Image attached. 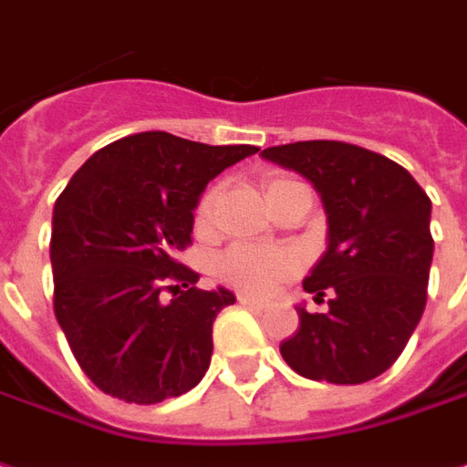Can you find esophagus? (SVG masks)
<instances>
[{
  "instance_id": "obj_1",
  "label": "esophagus",
  "mask_w": 467,
  "mask_h": 467,
  "mask_svg": "<svg viewBox=\"0 0 467 467\" xmlns=\"http://www.w3.org/2000/svg\"><path fill=\"white\" fill-rule=\"evenodd\" d=\"M237 301H240L243 306H255V309H263V306L268 304V301H265V299H258V296H250V294H240V296H237Z\"/></svg>"
}]
</instances>
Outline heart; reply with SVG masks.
I'll use <instances>...</instances> for the list:
<instances>
[{
  "mask_svg": "<svg viewBox=\"0 0 467 467\" xmlns=\"http://www.w3.org/2000/svg\"><path fill=\"white\" fill-rule=\"evenodd\" d=\"M281 183L286 181H271L265 193L274 192ZM217 204H220V189H209L196 207V230L202 233L212 230ZM296 271H299V260L288 247L237 245L230 247L217 263V274L222 281L245 294H268L278 284L288 281Z\"/></svg>",
  "mask_w": 467,
  "mask_h": 467,
  "instance_id": "1",
  "label": "heart"
}]
</instances>
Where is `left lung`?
I'll use <instances>...</instances> for the list:
<instances>
[{
    "mask_svg": "<svg viewBox=\"0 0 467 467\" xmlns=\"http://www.w3.org/2000/svg\"><path fill=\"white\" fill-rule=\"evenodd\" d=\"M263 158L296 171L322 196L327 250L304 291L329 309L296 304L299 329L281 355L299 376L366 383L393 366L427 304L434 240L432 202L407 168L337 140L265 148Z\"/></svg>",
    "mask_w": 467,
    "mask_h": 467,
    "instance_id": "left-lung-1",
    "label": "left lung"
}]
</instances>
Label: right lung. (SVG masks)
Returning a JSON list of instances; mask_svg holds the SVG:
<instances>
[{"label": "right lung", "mask_w": 467, "mask_h": 467, "mask_svg": "<svg viewBox=\"0 0 467 467\" xmlns=\"http://www.w3.org/2000/svg\"><path fill=\"white\" fill-rule=\"evenodd\" d=\"M255 145H207L171 132L109 142L74 173L53 207L56 319L101 391L161 404L192 391L212 360V325L230 288H196L176 263L192 243L193 209L212 179ZM166 280L187 288L166 302Z\"/></svg>", "instance_id": "obj_1"}]
</instances>
